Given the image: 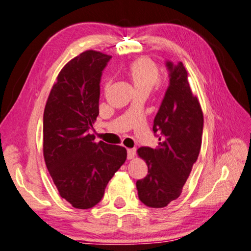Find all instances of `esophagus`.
Returning a JSON list of instances; mask_svg holds the SVG:
<instances>
[{"mask_svg":"<svg viewBox=\"0 0 251 251\" xmlns=\"http://www.w3.org/2000/svg\"><path fill=\"white\" fill-rule=\"evenodd\" d=\"M135 155H136L135 150H127V158H128V160H133Z\"/></svg>","mask_w":251,"mask_h":251,"instance_id":"1","label":"esophagus"}]
</instances>
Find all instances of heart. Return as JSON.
I'll list each match as a JSON object with an SVG mask.
<instances>
[{
    "mask_svg": "<svg viewBox=\"0 0 251 251\" xmlns=\"http://www.w3.org/2000/svg\"><path fill=\"white\" fill-rule=\"evenodd\" d=\"M126 75L134 93H144L149 95L153 87L158 83L160 69L152 59L140 58L130 63ZM107 88H108V85H107Z\"/></svg>",
    "mask_w": 251,
    "mask_h": 251,
    "instance_id": "1",
    "label": "heart"
}]
</instances>
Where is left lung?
<instances>
[{
	"label": "left lung",
	"instance_id": "1",
	"mask_svg": "<svg viewBox=\"0 0 251 251\" xmlns=\"http://www.w3.org/2000/svg\"><path fill=\"white\" fill-rule=\"evenodd\" d=\"M166 68L170 83L153 125L158 146L137 150L149 168L147 176L136 182L138 198L150 208H164L180 197L198 160L203 132V114L184 66L166 61Z\"/></svg>",
	"mask_w": 251,
	"mask_h": 251
}]
</instances>
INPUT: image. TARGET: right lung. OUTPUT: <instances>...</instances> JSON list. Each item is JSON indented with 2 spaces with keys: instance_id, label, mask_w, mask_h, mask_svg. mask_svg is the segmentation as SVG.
Instances as JSON below:
<instances>
[{
  "instance_id": "obj_1",
  "label": "right lung",
  "mask_w": 251,
  "mask_h": 251,
  "mask_svg": "<svg viewBox=\"0 0 251 251\" xmlns=\"http://www.w3.org/2000/svg\"><path fill=\"white\" fill-rule=\"evenodd\" d=\"M110 55L88 50L63 67L43 114V156L60 197L90 209L104 197L126 161L124 147L95 143L89 134L99 114L102 70Z\"/></svg>"
}]
</instances>
